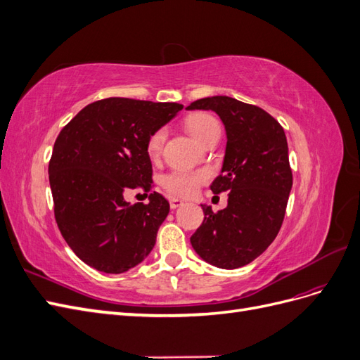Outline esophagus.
I'll use <instances>...</instances> for the list:
<instances>
[{
	"label": "esophagus",
	"mask_w": 360,
	"mask_h": 360,
	"mask_svg": "<svg viewBox=\"0 0 360 360\" xmlns=\"http://www.w3.org/2000/svg\"><path fill=\"white\" fill-rule=\"evenodd\" d=\"M184 204V201L183 200H180V198H177V197H172V198H169V205H171V209H177V207H180V205H183Z\"/></svg>",
	"instance_id": "34e87169"
}]
</instances>
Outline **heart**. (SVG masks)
Listing matches in <instances>:
<instances>
[{
	"label": "heart",
	"mask_w": 360,
	"mask_h": 360,
	"mask_svg": "<svg viewBox=\"0 0 360 360\" xmlns=\"http://www.w3.org/2000/svg\"><path fill=\"white\" fill-rule=\"evenodd\" d=\"M184 126L189 130V134L202 146L213 136L221 135V126L217 123V120L213 115L205 112L188 115L184 118ZM165 139V129H156L147 136L146 151L151 160H158L160 158ZM205 180L207 174L202 171L176 169L162 177V186L168 192L179 195V197H191V195L198 191V188Z\"/></svg>",
	"instance_id": "b5f03b06"
}]
</instances>
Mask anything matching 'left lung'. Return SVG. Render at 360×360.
Segmentation results:
<instances>
[{"label":"left lung","instance_id":"1","mask_svg":"<svg viewBox=\"0 0 360 360\" xmlns=\"http://www.w3.org/2000/svg\"><path fill=\"white\" fill-rule=\"evenodd\" d=\"M186 110H212L226 130L222 174L213 193L228 192V205L216 213L201 205L202 225L191 237L204 261L237 269L259 257L284 222L292 172L282 126L261 108L228 96L192 102Z\"/></svg>","mask_w":360,"mask_h":360}]
</instances>
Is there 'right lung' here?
Masks as SVG:
<instances>
[{
    "mask_svg": "<svg viewBox=\"0 0 360 360\" xmlns=\"http://www.w3.org/2000/svg\"><path fill=\"white\" fill-rule=\"evenodd\" d=\"M183 110L180 103L108 97L86 105L61 129L49 160L58 230L90 267L123 274L155 248L169 202L159 192L130 205L129 189L150 192L147 136Z\"/></svg>",
    "mask_w": 360,
    "mask_h": 360,
    "instance_id": "add662e5",
    "label": "right lung"
}]
</instances>
